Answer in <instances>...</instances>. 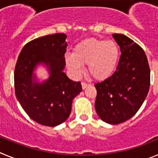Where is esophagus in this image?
I'll return each instance as SVG.
<instances>
[{"instance_id":"esophagus-1","label":"esophagus","mask_w":158,"mask_h":158,"mask_svg":"<svg viewBox=\"0 0 158 158\" xmlns=\"http://www.w3.org/2000/svg\"><path fill=\"white\" fill-rule=\"evenodd\" d=\"M89 85L88 83H85V82H81V86H82V89H86V88H87Z\"/></svg>"}]
</instances>
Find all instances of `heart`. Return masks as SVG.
<instances>
[{"label": "heart", "mask_w": 158, "mask_h": 158, "mask_svg": "<svg viewBox=\"0 0 158 158\" xmlns=\"http://www.w3.org/2000/svg\"><path fill=\"white\" fill-rule=\"evenodd\" d=\"M120 51L116 42L90 38L73 49V54H65L67 67L75 75L83 72L82 65L88 64L89 74L96 81H104L111 77L117 68Z\"/></svg>", "instance_id": "heart-1"}]
</instances>
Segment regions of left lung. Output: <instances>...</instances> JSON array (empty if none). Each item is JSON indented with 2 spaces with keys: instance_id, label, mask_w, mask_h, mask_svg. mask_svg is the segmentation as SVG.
Segmentation results:
<instances>
[{
  "instance_id": "left-lung-1",
  "label": "left lung",
  "mask_w": 158,
  "mask_h": 158,
  "mask_svg": "<svg viewBox=\"0 0 158 158\" xmlns=\"http://www.w3.org/2000/svg\"><path fill=\"white\" fill-rule=\"evenodd\" d=\"M121 55L115 73L95 85L96 111L102 120L119 124L134 116L147 96L150 69L143 49L127 36L113 34Z\"/></svg>"
}]
</instances>
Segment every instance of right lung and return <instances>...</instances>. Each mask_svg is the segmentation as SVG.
Listing matches in <instances>:
<instances>
[{
	"label": "right lung",
	"mask_w": 158,
	"mask_h": 158,
	"mask_svg": "<svg viewBox=\"0 0 158 158\" xmlns=\"http://www.w3.org/2000/svg\"><path fill=\"white\" fill-rule=\"evenodd\" d=\"M65 39L63 33H55L31 40L23 47L15 67L16 98L28 116L44 126L55 127L66 120L73 100L82 90L80 81H71L62 71ZM40 62L48 65L51 76L43 83H33V70Z\"/></svg>",
	"instance_id": "right-lung-1"
}]
</instances>
